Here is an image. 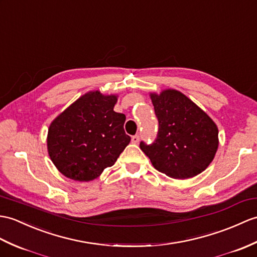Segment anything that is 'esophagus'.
Returning <instances> with one entry per match:
<instances>
[{
    "instance_id": "obj_1",
    "label": "esophagus",
    "mask_w": 257,
    "mask_h": 257,
    "mask_svg": "<svg viewBox=\"0 0 257 257\" xmlns=\"http://www.w3.org/2000/svg\"><path fill=\"white\" fill-rule=\"evenodd\" d=\"M140 140V136L139 135H135L131 137V141H133V143H138Z\"/></svg>"
}]
</instances>
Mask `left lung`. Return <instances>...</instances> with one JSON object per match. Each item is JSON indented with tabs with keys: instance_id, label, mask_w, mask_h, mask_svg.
<instances>
[{
	"instance_id": "1",
	"label": "left lung",
	"mask_w": 257,
	"mask_h": 257,
	"mask_svg": "<svg viewBox=\"0 0 257 257\" xmlns=\"http://www.w3.org/2000/svg\"><path fill=\"white\" fill-rule=\"evenodd\" d=\"M159 121L152 143L140 149L159 172L177 180L194 177L211 163L218 149V128L212 119L175 89L151 94Z\"/></svg>"
}]
</instances>
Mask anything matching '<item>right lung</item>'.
Returning <instances> with one entry per match:
<instances>
[{
  "mask_svg": "<svg viewBox=\"0 0 257 257\" xmlns=\"http://www.w3.org/2000/svg\"><path fill=\"white\" fill-rule=\"evenodd\" d=\"M116 101L115 95L89 92L51 122L48 152L64 176L92 181L114 165L129 145L123 129L126 116L114 110Z\"/></svg>",
  "mask_w": 257,
  "mask_h": 257,
  "instance_id": "add662e5",
  "label": "right lung"
}]
</instances>
